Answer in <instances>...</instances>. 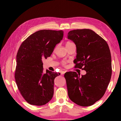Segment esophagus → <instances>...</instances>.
<instances>
[{
	"label": "esophagus",
	"mask_w": 121,
	"mask_h": 121,
	"mask_svg": "<svg viewBox=\"0 0 121 121\" xmlns=\"http://www.w3.org/2000/svg\"><path fill=\"white\" fill-rule=\"evenodd\" d=\"M65 73V71H61V75H64Z\"/></svg>",
	"instance_id": "34e87169"
}]
</instances>
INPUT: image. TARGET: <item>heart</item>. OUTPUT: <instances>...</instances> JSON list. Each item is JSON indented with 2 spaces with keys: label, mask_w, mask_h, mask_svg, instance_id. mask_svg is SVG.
<instances>
[{
  "label": "heart",
  "mask_w": 121,
  "mask_h": 121,
  "mask_svg": "<svg viewBox=\"0 0 121 121\" xmlns=\"http://www.w3.org/2000/svg\"><path fill=\"white\" fill-rule=\"evenodd\" d=\"M70 43H71V42H67V43H66V45H68V44H70ZM62 65H65V64H66V62H65V61H62Z\"/></svg>",
  "instance_id": "b5f03b06"
}]
</instances>
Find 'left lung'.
Segmentation results:
<instances>
[{"label": "left lung", "mask_w": 121, "mask_h": 121, "mask_svg": "<svg viewBox=\"0 0 121 121\" xmlns=\"http://www.w3.org/2000/svg\"><path fill=\"white\" fill-rule=\"evenodd\" d=\"M68 38L76 46L75 67L86 71L81 77L75 71L65 73L69 98L79 106H91L103 97L111 78L109 46L101 37L87 29L71 30Z\"/></svg>", "instance_id": "1"}]
</instances>
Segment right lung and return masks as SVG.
Listing matches in <instances>:
<instances>
[{
	"instance_id": "1",
	"label": "right lung",
	"mask_w": 121,
	"mask_h": 121,
	"mask_svg": "<svg viewBox=\"0 0 121 121\" xmlns=\"http://www.w3.org/2000/svg\"><path fill=\"white\" fill-rule=\"evenodd\" d=\"M62 30H41L24 40L16 55L15 79L18 89L30 105L42 106L52 99L54 79L60 73H43L42 59L50 56L62 39Z\"/></svg>"
}]
</instances>
